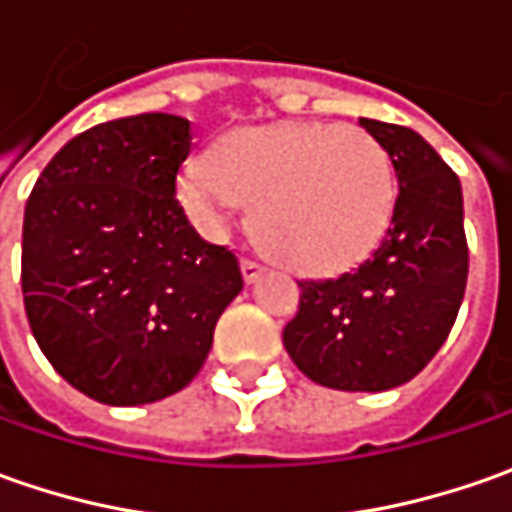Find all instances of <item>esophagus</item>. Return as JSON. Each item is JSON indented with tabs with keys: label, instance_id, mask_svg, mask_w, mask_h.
<instances>
[{
	"label": "esophagus",
	"instance_id": "esophagus-1",
	"mask_svg": "<svg viewBox=\"0 0 512 512\" xmlns=\"http://www.w3.org/2000/svg\"><path fill=\"white\" fill-rule=\"evenodd\" d=\"M262 273H265V267L259 265V262H253V259H245V262H242V276H245L247 285H253Z\"/></svg>",
	"mask_w": 512,
	"mask_h": 512
}]
</instances>
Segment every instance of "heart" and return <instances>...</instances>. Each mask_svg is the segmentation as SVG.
Wrapping results in <instances>:
<instances>
[{
    "label": "heart",
    "instance_id": "heart-1",
    "mask_svg": "<svg viewBox=\"0 0 512 512\" xmlns=\"http://www.w3.org/2000/svg\"><path fill=\"white\" fill-rule=\"evenodd\" d=\"M176 199L207 236L253 205V236L299 273H336L379 245L396 205L384 148L356 125L285 122L225 133L207 162H190Z\"/></svg>",
    "mask_w": 512,
    "mask_h": 512
}]
</instances>
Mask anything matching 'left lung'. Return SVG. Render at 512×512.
<instances>
[{"instance_id": "obj_1", "label": "left lung", "mask_w": 512, "mask_h": 512, "mask_svg": "<svg viewBox=\"0 0 512 512\" xmlns=\"http://www.w3.org/2000/svg\"><path fill=\"white\" fill-rule=\"evenodd\" d=\"M390 156L399 196L379 247L333 279L299 282L282 333L310 382L379 393L410 382L439 353L467 285L459 176L416 130L359 119Z\"/></svg>"}]
</instances>
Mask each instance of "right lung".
<instances>
[{
	"label": "right lung",
	"instance_id": "right-lung-1",
	"mask_svg": "<svg viewBox=\"0 0 512 512\" xmlns=\"http://www.w3.org/2000/svg\"><path fill=\"white\" fill-rule=\"evenodd\" d=\"M190 122L139 113L73 136L36 179L22 227L33 339L79 393L113 407L168 399L202 370L245 287L236 256L176 202Z\"/></svg>",
	"mask_w": 512,
	"mask_h": 512
}]
</instances>
